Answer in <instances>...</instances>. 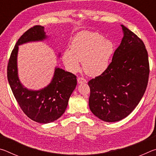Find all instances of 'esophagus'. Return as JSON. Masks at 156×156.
I'll use <instances>...</instances> for the list:
<instances>
[{"mask_svg": "<svg viewBox=\"0 0 156 156\" xmlns=\"http://www.w3.org/2000/svg\"><path fill=\"white\" fill-rule=\"evenodd\" d=\"M77 80H78V84H83V83H87V80L84 78H78Z\"/></svg>", "mask_w": 156, "mask_h": 156, "instance_id": "34e87169", "label": "esophagus"}]
</instances>
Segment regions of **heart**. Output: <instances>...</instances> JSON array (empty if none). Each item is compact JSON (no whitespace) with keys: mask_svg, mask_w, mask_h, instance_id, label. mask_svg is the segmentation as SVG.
I'll use <instances>...</instances> for the list:
<instances>
[{"mask_svg":"<svg viewBox=\"0 0 156 156\" xmlns=\"http://www.w3.org/2000/svg\"><path fill=\"white\" fill-rule=\"evenodd\" d=\"M114 52L113 42L97 32L83 31L73 37L71 49H66L62 54V61L73 72H77L81 62L86 73L98 76L109 67Z\"/></svg>","mask_w":156,"mask_h":156,"instance_id":"obj_1","label":"heart"}]
</instances>
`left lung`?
<instances>
[{"label":"left lung","mask_w":156,"mask_h":156,"mask_svg":"<svg viewBox=\"0 0 156 156\" xmlns=\"http://www.w3.org/2000/svg\"><path fill=\"white\" fill-rule=\"evenodd\" d=\"M123 38L105 72L89 81V109L108 122L122 120L133 112L146 91L149 75L143 42L121 25Z\"/></svg>","instance_id":"8db88e82"}]
</instances>
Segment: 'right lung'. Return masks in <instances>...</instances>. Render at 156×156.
<instances>
[{"mask_svg": "<svg viewBox=\"0 0 156 156\" xmlns=\"http://www.w3.org/2000/svg\"><path fill=\"white\" fill-rule=\"evenodd\" d=\"M49 38L43 26L36 25L30 28L18 39L7 66V79L18 105L27 117L43 124L52 122L61 117L77 84L75 75L57 67L51 82L43 89L31 90L21 83L18 71V46L44 41ZM58 56H60V53Z\"/></svg>", "mask_w": 156, "mask_h": 156, "instance_id": "obj_1", "label": "right lung"}]
</instances>
